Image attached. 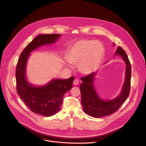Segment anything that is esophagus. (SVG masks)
I'll return each mask as SVG.
<instances>
[{
	"label": "esophagus",
	"mask_w": 146,
	"mask_h": 146,
	"mask_svg": "<svg viewBox=\"0 0 146 146\" xmlns=\"http://www.w3.org/2000/svg\"><path fill=\"white\" fill-rule=\"evenodd\" d=\"M79 79H75L74 80V81H73V85H79Z\"/></svg>",
	"instance_id": "1"
}]
</instances>
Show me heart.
Listing matches in <instances>:
<instances>
[{"mask_svg": "<svg viewBox=\"0 0 146 146\" xmlns=\"http://www.w3.org/2000/svg\"><path fill=\"white\" fill-rule=\"evenodd\" d=\"M104 54V47L99 42L81 40L68 50L66 60L71 64H79L80 70L83 73L90 74L98 67Z\"/></svg>", "mask_w": 146, "mask_h": 146, "instance_id": "obj_1", "label": "heart"}]
</instances>
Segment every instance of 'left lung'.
<instances>
[{
	"label": "left lung",
	"mask_w": 146,
	"mask_h": 146,
	"mask_svg": "<svg viewBox=\"0 0 146 146\" xmlns=\"http://www.w3.org/2000/svg\"><path fill=\"white\" fill-rule=\"evenodd\" d=\"M116 54H119L122 56L127 64L124 85L121 94L117 98L111 101H105L98 96L94 87V80L96 75L95 72L81 78V80L83 82L80 86L82 96L81 102L84 112L89 116L101 118L111 115L118 110L129 96L131 76V63L125 51L121 47L117 48Z\"/></svg>",
	"instance_id": "left-lung-1"
}]
</instances>
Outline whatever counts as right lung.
Returning a JSON list of instances; mask_svg holds the SVG:
<instances>
[{"mask_svg":"<svg viewBox=\"0 0 146 146\" xmlns=\"http://www.w3.org/2000/svg\"><path fill=\"white\" fill-rule=\"evenodd\" d=\"M60 35L58 34L38 35L21 53L17 64L15 75L18 94L31 111L44 117L52 116L59 111L64 94L72 88L74 78L54 79L45 86L34 87L26 80L27 61L31 52L41 45L55 42Z\"/></svg>","mask_w":146,"mask_h":146,"instance_id":"add662e5","label":"right lung"}]
</instances>
